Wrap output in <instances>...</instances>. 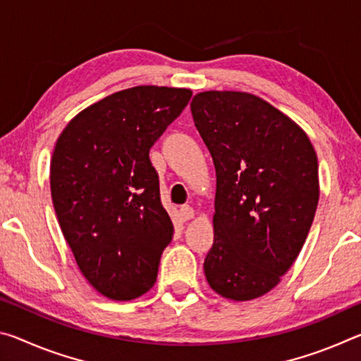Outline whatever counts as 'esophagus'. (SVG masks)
Masks as SVG:
<instances>
[{
    "mask_svg": "<svg viewBox=\"0 0 361 361\" xmlns=\"http://www.w3.org/2000/svg\"><path fill=\"white\" fill-rule=\"evenodd\" d=\"M178 216H180L181 221H188V219L194 218V210L189 205H183V207H180V210H178Z\"/></svg>",
    "mask_w": 361,
    "mask_h": 361,
    "instance_id": "34e87169",
    "label": "esophagus"
}]
</instances>
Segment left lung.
<instances>
[{
	"label": "left lung",
	"instance_id": "left-lung-1",
	"mask_svg": "<svg viewBox=\"0 0 361 361\" xmlns=\"http://www.w3.org/2000/svg\"><path fill=\"white\" fill-rule=\"evenodd\" d=\"M191 113L216 172L205 279L219 296L252 301L276 288L307 239L320 197L315 149L258 95L205 90Z\"/></svg>",
	"mask_w": 361,
	"mask_h": 361
}]
</instances>
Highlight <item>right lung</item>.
Returning a JSON list of instances; mask_svg holds the SVG:
<instances>
[{"mask_svg":"<svg viewBox=\"0 0 361 361\" xmlns=\"http://www.w3.org/2000/svg\"><path fill=\"white\" fill-rule=\"evenodd\" d=\"M192 92L137 85L78 113L51 159V195L85 280L113 301L152 288L173 224L159 197L149 148Z\"/></svg>","mask_w":361,"mask_h":361,"instance_id":"1","label":"right lung"}]
</instances>
